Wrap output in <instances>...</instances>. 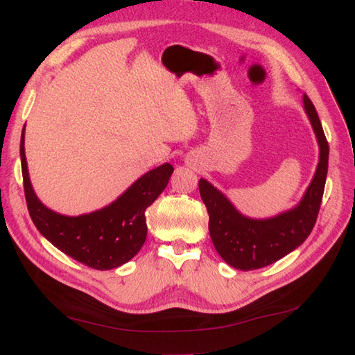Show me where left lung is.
<instances>
[{
    "instance_id": "8db88e82",
    "label": "left lung",
    "mask_w": 355,
    "mask_h": 355,
    "mask_svg": "<svg viewBox=\"0 0 355 355\" xmlns=\"http://www.w3.org/2000/svg\"><path fill=\"white\" fill-rule=\"evenodd\" d=\"M304 105L318 139L320 161L315 176L297 207L272 219H249L235 210L227 197L207 180L198 182L201 200L209 211V231L214 249L237 270L250 271L277 262L302 244L314 228L324 194L329 144L315 106L306 94Z\"/></svg>"
}]
</instances>
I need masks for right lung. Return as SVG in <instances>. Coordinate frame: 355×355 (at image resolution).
I'll return each instance as SVG.
<instances>
[{"label": "right lung", "mask_w": 355, "mask_h": 355, "mask_svg": "<svg viewBox=\"0 0 355 355\" xmlns=\"http://www.w3.org/2000/svg\"><path fill=\"white\" fill-rule=\"evenodd\" d=\"M24 141L25 128L20 137L24 189L29 216L37 230L60 252L94 270H112L130 261L146 240L145 210L167 187L173 166L163 164L148 171L108 207L69 218L51 211L34 194Z\"/></svg>", "instance_id": "right-lung-1"}]
</instances>
